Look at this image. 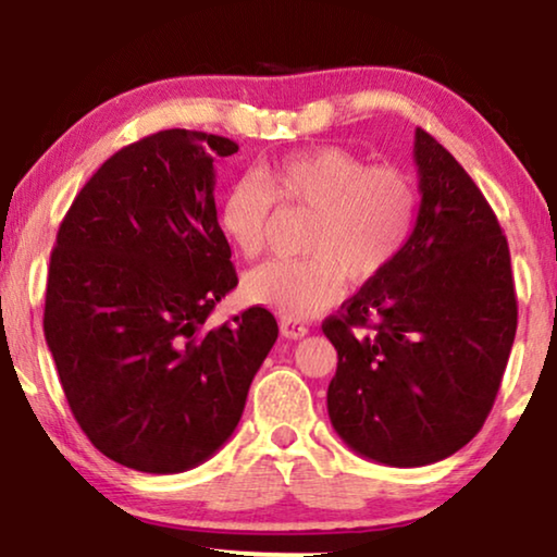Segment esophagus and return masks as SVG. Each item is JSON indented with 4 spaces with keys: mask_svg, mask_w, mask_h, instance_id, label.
Returning a JSON list of instances; mask_svg holds the SVG:
<instances>
[{
    "mask_svg": "<svg viewBox=\"0 0 557 557\" xmlns=\"http://www.w3.org/2000/svg\"><path fill=\"white\" fill-rule=\"evenodd\" d=\"M278 326H281V334L288 339H301V337H307V332H309L307 324L299 322V319H292V317L281 319Z\"/></svg>",
    "mask_w": 557,
    "mask_h": 557,
    "instance_id": "1",
    "label": "esophagus"
}]
</instances>
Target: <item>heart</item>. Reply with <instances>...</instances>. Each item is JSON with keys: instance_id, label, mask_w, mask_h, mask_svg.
<instances>
[{"instance_id": "obj_1", "label": "heart", "mask_w": 557, "mask_h": 557, "mask_svg": "<svg viewBox=\"0 0 557 557\" xmlns=\"http://www.w3.org/2000/svg\"><path fill=\"white\" fill-rule=\"evenodd\" d=\"M273 202L311 212L299 261H269L243 278L258 307L301 319L332 307L347 281L368 284L393 265L413 233L418 193L395 166H370L342 147H317L235 180L220 227L240 256L265 248Z\"/></svg>"}]
</instances>
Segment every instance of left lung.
Instances as JSON below:
<instances>
[{"instance_id":"left-lung-1","label":"left lung","mask_w":557,"mask_h":557,"mask_svg":"<svg viewBox=\"0 0 557 557\" xmlns=\"http://www.w3.org/2000/svg\"><path fill=\"white\" fill-rule=\"evenodd\" d=\"M413 159L421 208L406 248L322 324L339 357L330 421L385 467H425L476 436L517 332L507 238L482 189L423 128Z\"/></svg>"}]
</instances>
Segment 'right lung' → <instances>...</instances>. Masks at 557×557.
Masks as SVG:
<instances>
[{"instance_id": "1", "label": "right lung", "mask_w": 557, "mask_h": 557, "mask_svg": "<svg viewBox=\"0 0 557 557\" xmlns=\"http://www.w3.org/2000/svg\"><path fill=\"white\" fill-rule=\"evenodd\" d=\"M235 151L215 134H151L106 159L60 223L45 342L75 421L128 469L208 461L278 337L261 307L202 330L238 286L212 195V162Z\"/></svg>"}]
</instances>
